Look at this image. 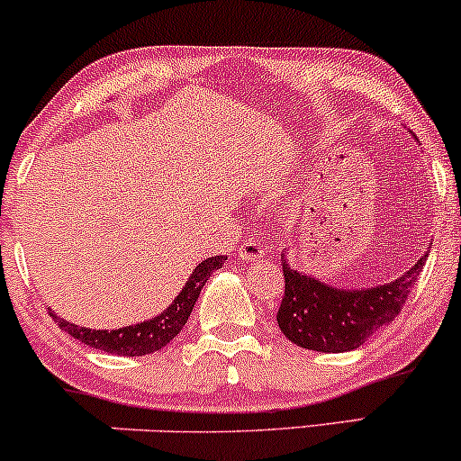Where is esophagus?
<instances>
[{
    "label": "esophagus",
    "instance_id": "obj_1",
    "mask_svg": "<svg viewBox=\"0 0 461 461\" xmlns=\"http://www.w3.org/2000/svg\"><path fill=\"white\" fill-rule=\"evenodd\" d=\"M238 256H240L242 260H247V262H256V260H260V258L264 256V249H262L260 242L245 240L240 245V249H238Z\"/></svg>",
    "mask_w": 461,
    "mask_h": 461
}]
</instances>
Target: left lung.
Listing matches in <instances>:
<instances>
[{"label":"left lung","mask_w":461,"mask_h":461,"mask_svg":"<svg viewBox=\"0 0 461 461\" xmlns=\"http://www.w3.org/2000/svg\"><path fill=\"white\" fill-rule=\"evenodd\" d=\"M427 256L429 253L394 282L364 290L333 288L282 260L285 285L277 312L279 330L290 342L310 351L342 353L357 348L403 310Z\"/></svg>","instance_id":"1"}]
</instances>
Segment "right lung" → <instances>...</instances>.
I'll list each match as a JSON object with an SVG mask.
<instances>
[{
  "instance_id": "obj_1",
  "label": "right lung",
  "mask_w": 461,
  "mask_h": 461,
  "mask_svg": "<svg viewBox=\"0 0 461 461\" xmlns=\"http://www.w3.org/2000/svg\"><path fill=\"white\" fill-rule=\"evenodd\" d=\"M227 260L225 256H214L208 258L194 268L193 275L188 277L186 285L182 288V293L177 294V299L168 305L162 314L153 316V319L140 322V325L131 327H121V330H88V327H77L71 322L58 319L54 312H50V316L58 322L60 330H65L68 336H73L76 340L84 342L86 347L99 348V351L114 353V356H149V353L158 351V348L167 347L173 338L182 331V327L186 325L190 312L194 308V301L199 299L201 288H203L208 277L216 268L223 267Z\"/></svg>"
}]
</instances>
